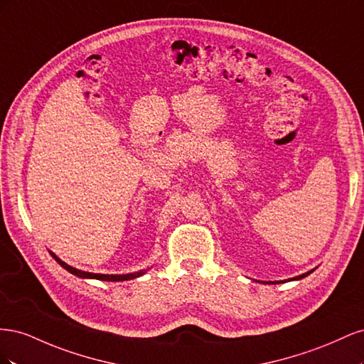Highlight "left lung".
Instances as JSON below:
<instances>
[{"instance_id": "8db88e82", "label": "left lung", "mask_w": 364, "mask_h": 364, "mask_svg": "<svg viewBox=\"0 0 364 364\" xmlns=\"http://www.w3.org/2000/svg\"><path fill=\"white\" fill-rule=\"evenodd\" d=\"M313 270H310V272H306V273H304V274H299V277H296V278H291V279H289V281H296V279H302V278H305V277H308V274H310ZM281 282H285V281H281ZM273 284V282H272Z\"/></svg>"}]
</instances>
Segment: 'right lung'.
I'll use <instances>...</instances> for the list:
<instances>
[{
    "label": "right lung",
    "mask_w": 364,
    "mask_h": 364,
    "mask_svg": "<svg viewBox=\"0 0 364 364\" xmlns=\"http://www.w3.org/2000/svg\"><path fill=\"white\" fill-rule=\"evenodd\" d=\"M50 253H51V257H53L54 259H56L65 270H68L70 273L75 274V277L83 278V279H98V281H112V282H119V281L135 279V278L141 277V274H144V273H146V270H139V272H135V273H127V274H102V273L83 272V270H79V269H74V267H71L70 264H67V262H63L62 259H59L56 255H54L53 252H50Z\"/></svg>",
    "instance_id": "1"
}]
</instances>
